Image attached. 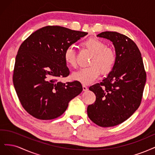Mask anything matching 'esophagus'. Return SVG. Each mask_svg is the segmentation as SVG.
<instances>
[{
  "instance_id": "1",
  "label": "esophagus",
  "mask_w": 155,
  "mask_h": 155,
  "mask_svg": "<svg viewBox=\"0 0 155 155\" xmlns=\"http://www.w3.org/2000/svg\"><path fill=\"white\" fill-rule=\"evenodd\" d=\"M82 87H83V91H87L88 88H87V87L86 86H85V85H83V86H82Z\"/></svg>"
}]
</instances>
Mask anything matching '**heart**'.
<instances>
[{
    "mask_svg": "<svg viewBox=\"0 0 155 155\" xmlns=\"http://www.w3.org/2000/svg\"><path fill=\"white\" fill-rule=\"evenodd\" d=\"M83 45L93 53L90 65L92 66L79 69L72 73L74 81L87 85L98 78L101 71L104 74L111 72L116 62V54L102 41L95 38H90L83 42ZM64 60L71 67L76 66V52L73 46H68L64 51Z\"/></svg>",
    "mask_w": 155,
    "mask_h": 155,
    "instance_id": "obj_1",
    "label": "heart"
}]
</instances>
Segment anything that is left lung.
<instances>
[{
	"mask_svg": "<svg viewBox=\"0 0 155 155\" xmlns=\"http://www.w3.org/2000/svg\"><path fill=\"white\" fill-rule=\"evenodd\" d=\"M97 37L112 42L116 62L102 82L89 87L96 101L89 105L87 112L98 126L113 127L126 121L140 106L146 73L140 51L131 39L115 31L102 32Z\"/></svg>",
	"mask_w": 155,
	"mask_h": 155,
	"instance_id": "1",
	"label": "left lung"
}]
</instances>
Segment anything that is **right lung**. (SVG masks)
I'll use <instances>...</instances> for the list:
<instances>
[{
  "instance_id": "1",
  "label": "right lung",
  "mask_w": 155,
  "mask_h": 155,
  "mask_svg": "<svg viewBox=\"0 0 155 155\" xmlns=\"http://www.w3.org/2000/svg\"><path fill=\"white\" fill-rule=\"evenodd\" d=\"M87 33L48 26L33 33L22 43L15 59L13 85L22 107L40 120L56 118L82 91L81 82L63 83L69 70L64 51Z\"/></svg>"
}]
</instances>
